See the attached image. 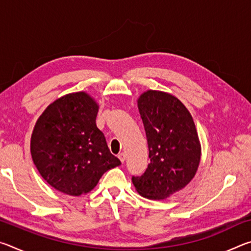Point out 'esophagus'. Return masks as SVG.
I'll use <instances>...</instances> for the list:
<instances>
[{
  "mask_svg": "<svg viewBox=\"0 0 251 251\" xmlns=\"http://www.w3.org/2000/svg\"><path fill=\"white\" fill-rule=\"evenodd\" d=\"M118 158H120V160L122 161V163H124L125 159H126L125 152H120V154H118Z\"/></svg>",
  "mask_w": 251,
  "mask_h": 251,
  "instance_id": "obj_1",
  "label": "esophagus"
}]
</instances>
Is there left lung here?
Masks as SVG:
<instances>
[{"mask_svg": "<svg viewBox=\"0 0 251 251\" xmlns=\"http://www.w3.org/2000/svg\"><path fill=\"white\" fill-rule=\"evenodd\" d=\"M137 106L145 127L151 163L131 181L141 196L160 201L192 181L201 163V146L188 109L172 94L146 91Z\"/></svg>", "mask_w": 251, "mask_h": 251, "instance_id": "left-lung-1", "label": "left lung"}]
</instances>
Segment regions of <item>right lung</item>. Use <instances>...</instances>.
<instances>
[{
    "mask_svg": "<svg viewBox=\"0 0 251 251\" xmlns=\"http://www.w3.org/2000/svg\"><path fill=\"white\" fill-rule=\"evenodd\" d=\"M99 104L85 92L50 104L34 126L31 155L43 179L71 196L90 193L103 174L120 166L97 128Z\"/></svg>",
    "mask_w": 251,
    "mask_h": 251,
    "instance_id": "right-lung-1",
    "label": "right lung"
}]
</instances>
